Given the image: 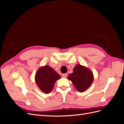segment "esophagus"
I'll list each match as a JSON object with an SVG mask.
<instances>
[{
    "label": "esophagus",
    "instance_id": "1",
    "mask_svg": "<svg viewBox=\"0 0 124 124\" xmlns=\"http://www.w3.org/2000/svg\"><path fill=\"white\" fill-rule=\"evenodd\" d=\"M62 77L63 78H66L67 77V74L66 73H64V74H62Z\"/></svg>",
    "mask_w": 124,
    "mask_h": 124
}]
</instances>
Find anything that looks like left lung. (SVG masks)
I'll list each match as a JSON object with an SVG mask.
<instances>
[{"label": "left lung", "mask_w": 124, "mask_h": 124, "mask_svg": "<svg viewBox=\"0 0 124 124\" xmlns=\"http://www.w3.org/2000/svg\"><path fill=\"white\" fill-rule=\"evenodd\" d=\"M68 78L72 82L78 92H83L93 83V75L89 68L78 64L73 68V73L69 75Z\"/></svg>", "instance_id": "left-lung-1"}]
</instances>
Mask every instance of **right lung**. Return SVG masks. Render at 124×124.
Here are the masks:
<instances>
[{"label": "right lung", "instance_id": "obj_1", "mask_svg": "<svg viewBox=\"0 0 124 124\" xmlns=\"http://www.w3.org/2000/svg\"><path fill=\"white\" fill-rule=\"evenodd\" d=\"M61 76L48 65L41 67L35 75V82L38 87L46 93H50L54 87L56 81Z\"/></svg>", "mask_w": 124, "mask_h": 124}]
</instances>
